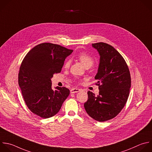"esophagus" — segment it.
Wrapping results in <instances>:
<instances>
[{"label":"esophagus","instance_id":"34e87169","mask_svg":"<svg viewBox=\"0 0 152 152\" xmlns=\"http://www.w3.org/2000/svg\"><path fill=\"white\" fill-rule=\"evenodd\" d=\"M80 91V89H78V88H72L70 89V93L72 94H73V93H76V92H78Z\"/></svg>","mask_w":152,"mask_h":152}]
</instances>
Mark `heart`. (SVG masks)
Here are the masks:
<instances>
[{
  "label": "heart",
  "instance_id": "obj_1",
  "mask_svg": "<svg viewBox=\"0 0 152 152\" xmlns=\"http://www.w3.org/2000/svg\"><path fill=\"white\" fill-rule=\"evenodd\" d=\"M77 57V58L80 61V62L83 64V66L85 67H91L92 66L94 63L93 58L85 53H80ZM70 60L66 61L64 64V67L66 69L69 68L70 66Z\"/></svg>",
  "mask_w": 152,
  "mask_h": 152
}]
</instances>
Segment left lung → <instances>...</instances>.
Instances as JSON below:
<instances>
[{"instance_id": "1", "label": "left lung", "mask_w": 152, "mask_h": 152, "mask_svg": "<svg viewBox=\"0 0 152 152\" xmlns=\"http://www.w3.org/2000/svg\"><path fill=\"white\" fill-rule=\"evenodd\" d=\"M100 56L97 80L99 94L88 92L84 107L89 116L99 122L116 117L124 107L129 94L131 76L122 56L112 46L104 43H92Z\"/></svg>"}]
</instances>
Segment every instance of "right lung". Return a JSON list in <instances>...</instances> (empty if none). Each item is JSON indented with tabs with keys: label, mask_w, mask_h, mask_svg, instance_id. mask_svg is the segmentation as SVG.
Wrapping results in <instances>:
<instances>
[{
	"label": "right lung",
	"mask_w": 152,
	"mask_h": 152,
	"mask_svg": "<svg viewBox=\"0 0 152 152\" xmlns=\"http://www.w3.org/2000/svg\"><path fill=\"white\" fill-rule=\"evenodd\" d=\"M73 51L59 45L43 43L25 56L20 68L18 84L27 106L34 114L46 119L60 110L70 91L58 86L53 90L50 79L61 72L65 59Z\"/></svg>",
	"instance_id": "right-lung-1"
}]
</instances>
